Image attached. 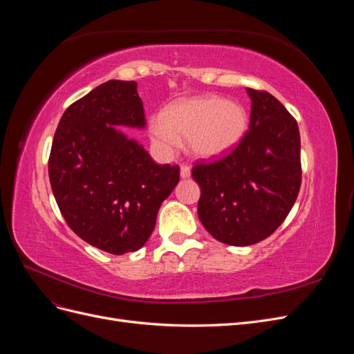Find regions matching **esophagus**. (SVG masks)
Here are the masks:
<instances>
[{"instance_id":"esophagus-1","label":"esophagus","mask_w":354,"mask_h":354,"mask_svg":"<svg viewBox=\"0 0 354 354\" xmlns=\"http://www.w3.org/2000/svg\"><path fill=\"white\" fill-rule=\"evenodd\" d=\"M180 176H181V178H189V177H190V167L186 165V164L181 165V168H180Z\"/></svg>"}]
</instances>
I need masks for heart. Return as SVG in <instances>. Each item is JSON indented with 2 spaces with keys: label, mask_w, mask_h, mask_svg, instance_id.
I'll use <instances>...</instances> for the list:
<instances>
[{
  "label": "heart",
  "mask_w": 354,
  "mask_h": 354,
  "mask_svg": "<svg viewBox=\"0 0 354 354\" xmlns=\"http://www.w3.org/2000/svg\"><path fill=\"white\" fill-rule=\"evenodd\" d=\"M248 130V115L239 103L217 95H195L167 106L162 116L149 125L153 145L173 153L180 138H187L190 152L201 159H216L236 147Z\"/></svg>",
  "instance_id": "obj_1"
}]
</instances>
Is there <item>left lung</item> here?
Wrapping results in <instances>:
<instances>
[{
  "instance_id": "obj_1",
  "label": "left lung",
  "mask_w": 354,
  "mask_h": 354,
  "mask_svg": "<svg viewBox=\"0 0 354 354\" xmlns=\"http://www.w3.org/2000/svg\"><path fill=\"white\" fill-rule=\"evenodd\" d=\"M251 121L241 143L224 158L199 162L198 216L212 238L248 246L281 226L301 186L297 121L270 93L246 88Z\"/></svg>"
}]
</instances>
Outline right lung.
<instances>
[{"instance_id":"obj_1","label":"right lung","mask_w":354,"mask_h":354,"mask_svg":"<svg viewBox=\"0 0 354 354\" xmlns=\"http://www.w3.org/2000/svg\"><path fill=\"white\" fill-rule=\"evenodd\" d=\"M115 125H146L134 81L111 80L69 106L53 138L48 176L68 226L95 248L122 255L152 234L180 168L155 164Z\"/></svg>"}]
</instances>
